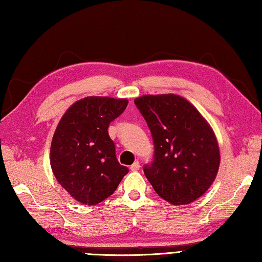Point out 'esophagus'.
<instances>
[{
	"label": "esophagus",
	"mask_w": 262,
	"mask_h": 262,
	"mask_svg": "<svg viewBox=\"0 0 262 262\" xmlns=\"http://www.w3.org/2000/svg\"><path fill=\"white\" fill-rule=\"evenodd\" d=\"M130 169H131V171H138L140 169V164H139V162L138 161H136L135 163H133V164L130 166Z\"/></svg>",
	"instance_id": "34e87169"
}]
</instances>
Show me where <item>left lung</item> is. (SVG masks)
Masks as SVG:
<instances>
[{"instance_id":"1","label":"left lung","mask_w":262,"mask_h":262,"mask_svg":"<svg viewBox=\"0 0 262 262\" xmlns=\"http://www.w3.org/2000/svg\"><path fill=\"white\" fill-rule=\"evenodd\" d=\"M135 103L149 127L154 157L144 173L163 200L189 204L210 188L218 173V141L200 112L177 95L142 96Z\"/></svg>"}]
</instances>
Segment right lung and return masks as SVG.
<instances>
[{
    "label": "right lung",
    "mask_w": 262,
    "mask_h": 262,
    "mask_svg": "<svg viewBox=\"0 0 262 262\" xmlns=\"http://www.w3.org/2000/svg\"><path fill=\"white\" fill-rule=\"evenodd\" d=\"M126 99L86 97L68 108L52 138L50 164L62 188L82 204L110 197L129 169L116 159L108 126L125 111Z\"/></svg>",
    "instance_id": "obj_1"
}]
</instances>
